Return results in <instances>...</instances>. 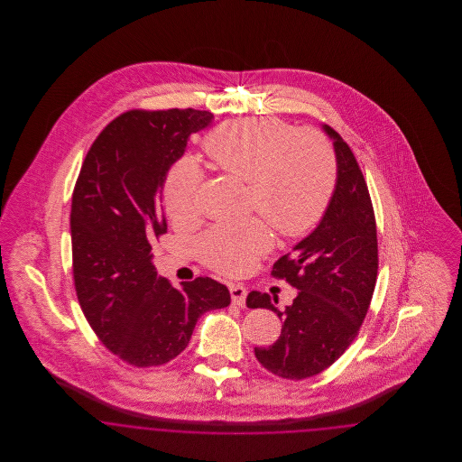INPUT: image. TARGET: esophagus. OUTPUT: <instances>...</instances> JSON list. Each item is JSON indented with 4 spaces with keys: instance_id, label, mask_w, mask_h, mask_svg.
I'll use <instances>...</instances> for the list:
<instances>
[{
    "instance_id": "obj_1",
    "label": "esophagus",
    "mask_w": 462,
    "mask_h": 462,
    "mask_svg": "<svg viewBox=\"0 0 462 462\" xmlns=\"http://www.w3.org/2000/svg\"><path fill=\"white\" fill-rule=\"evenodd\" d=\"M228 287H230L232 303H234V305H239V307H244V303H245V296H247L245 287L241 286V284H230Z\"/></svg>"
}]
</instances>
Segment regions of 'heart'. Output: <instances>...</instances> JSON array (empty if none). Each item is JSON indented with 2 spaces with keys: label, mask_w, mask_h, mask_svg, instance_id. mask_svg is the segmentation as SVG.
Wrapping results in <instances>:
<instances>
[{
  "label": "heart",
  "mask_w": 462,
  "mask_h": 462,
  "mask_svg": "<svg viewBox=\"0 0 462 462\" xmlns=\"http://www.w3.org/2000/svg\"><path fill=\"white\" fill-rule=\"evenodd\" d=\"M211 164L247 183V208L260 213L284 237L310 232L329 206L337 162L329 140L317 130L298 128L279 117H253L223 123L202 142ZM202 173L190 159L168 171L162 198L178 225L199 220ZM272 247V234L258 218L218 225L199 242L204 263L225 275L249 272Z\"/></svg>",
  "instance_id": "b5f03b06"
}]
</instances>
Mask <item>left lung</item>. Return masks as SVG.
Wrapping results in <instances>:
<instances>
[{"label": "left lung", "mask_w": 462, "mask_h": 462, "mask_svg": "<svg viewBox=\"0 0 462 462\" xmlns=\"http://www.w3.org/2000/svg\"><path fill=\"white\" fill-rule=\"evenodd\" d=\"M334 140L336 189L319 226L273 264L272 275L298 289L284 310L277 298L251 291L245 305L268 308L282 320L279 339L254 348L258 362L279 377L301 381L330 367L356 337L377 279L373 200L350 145Z\"/></svg>", "instance_id": "1"}]
</instances>
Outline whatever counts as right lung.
Instances as JSON below:
<instances>
[{
  "label": "right lung",
  "mask_w": 462,
  "mask_h": 462,
  "mask_svg": "<svg viewBox=\"0 0 462 462\" xmlns=\"http://www.w3.org/2000/svg\"><path fill=\"white\" fill-rule=\"evenodd\" d=\"M208 110H128L89 147L70 206L72 275L91 329L134 367L183 352L206 311L230 305L226 286L198 277L181 289L157 275L152 244L166 234L164 180Z\"/></svg>",
  "instance_id": "1"
}]
</instances>
